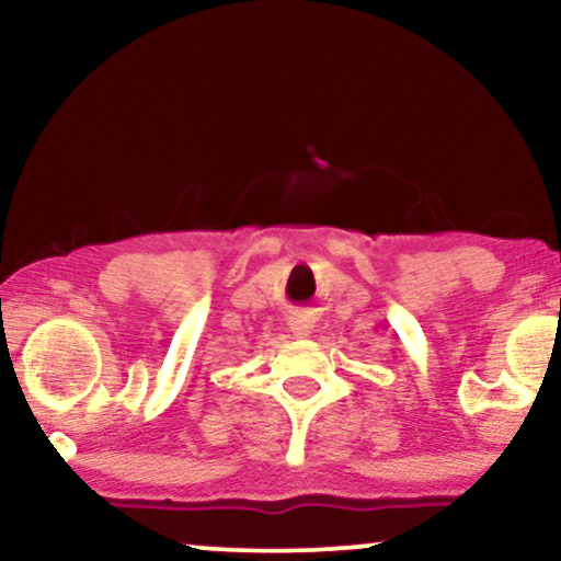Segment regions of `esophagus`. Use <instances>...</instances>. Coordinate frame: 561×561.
I'll use <instances>...</instances> for the list:
<instances>
[{"mask_svg": "<svg viewBox=\"0 0 561 561\" xmlns=\"http://www.w3.org/2000/svg\"><path fill=\"white\" fill-rule=\"evenodd\" d=\"M290 332H294L296 336H306V334L311 332L309 321H306V319H296V321H290Z\"/></svg>", "mask_w": 561, "mask_h": 561, "instance_id": "34e87169", "label": "esophagus"}]
</instances>
